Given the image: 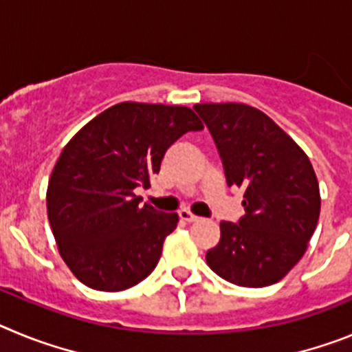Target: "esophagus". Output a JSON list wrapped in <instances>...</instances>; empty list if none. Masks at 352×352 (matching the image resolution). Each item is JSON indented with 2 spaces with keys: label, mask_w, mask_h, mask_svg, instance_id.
<instances>
[{
  "label": "esophagus",
  "mask_w": 352,
  "mask_h": 352,
  "mask_svg": "<svg viewBox=\"0 0 352 352\" xmlns=\"http://www.w3.org/2000/svg\"><path fill=\"white\" fill-rule=\"evenodd\" d=\"M179 219H182L183 222H195V220H199V217H195V214L190 213L188 210H182L179 211Z\"/></svg>",
  "instance_id": "34e87169"
}]
</instances>
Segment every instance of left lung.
<instances>
[{
  "label": "left lung",
  "instance_id": "1",
  "mask_svg": "<svg viewBox=\"0 0 352 352\" xmlns=\"http://www.w3.org/2000/svg\"><path fill=\"white\" fill-rule=\"evenodd\" d=\"M219 148L229 186L243 188L245 217L220 222L206 263L223 280L266 287L307 252L321 213L316 170L303 149L270 116L247 104H195Z\"/></svg>",
  "mask_w": 352,
  "mask_h": 352
}]
</instances>
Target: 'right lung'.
<instances>
[{
  "mask_svg": "<svg viewBox=\"0 0 352 352\" xmlns=\"http://www.w3.org/2000/svg\"><path fill=\"white\" fill-rule=\"evenodd\" d=\"M190 107L121 102L67 142L47 185V217L70 272L88 287L118 292L153 272L178 213L139 206L160 162L183 133L203 130Z\"/></svg>",
  "mask_w": 352,
  "mask_h": 352,
  "instance_id": "1",
  "label": "right lung"
}]
</instances>
